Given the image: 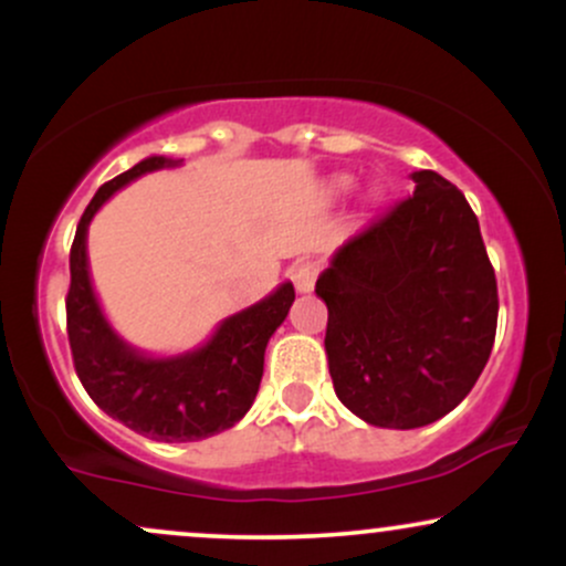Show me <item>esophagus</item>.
Wrapping results in <instances>:
<instances>
[{
  "label": "esophagus",
  "instance_id": "obj_1",
  "mask_svg": "<svg viewBox=\"0 0 566 566\" xmlns=\"http://www.w3.org/2000/svg\"><path fill=\"white\" fill-rule=\"evenodd\" d=\"M316 276H319V265L314 261H297L290 269V279L295 284L297 292H311L316 284Z\"/></svg>",
  "mask_w": 566,
  "mask_h": 566
}]
</instances>
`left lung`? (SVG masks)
<instances>
[{"mask_svg": "<svg viewBox=\"0 0 566 566\" xmlns=\"http://www.w3.org/2000/svg\"><path fill=\"white\" fill-rule=\"evenodd\" d=\"M316 279L337 399L369 426L420 428L469 396L492 354L497 282L479 220L450 180L412 172Z\"/></svg>", "mask_w": 566, "mask_h": 566, "instance_id": "obj_1", "label": "left lung"}]
</instances>
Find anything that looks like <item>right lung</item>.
Wrapping results in <instances>:
<instances>
[{
	"mask_svg": "<svg viewBox=\"0 0 566 566\" xmlns=\"http://www.w3.org/2000/svg\"><path fill=\"white\" fill-rule=\"evenodd\" d=\"M172 165L178 161L148 157L97 188L71 244L66 327L76 375L103 412L154 441H199L239 423L252 407L265 346L287 316L295 290L284 282L261 303L220 322L201 348L167 359L140 354L114 333L90 282L87 226L122 186Z\"/></svg>",
	"mask_w": 566,
	"mask_h": 566,
	"instance_id": "1",
	"label": "right lung"
}]
</instances>
